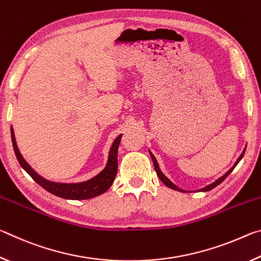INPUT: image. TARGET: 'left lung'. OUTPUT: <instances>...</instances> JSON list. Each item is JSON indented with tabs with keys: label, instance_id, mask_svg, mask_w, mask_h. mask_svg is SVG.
<instances>
[{
	"label": "left lung",
	"instance_id": "1",
	"mask_svg": "<svg viewBox=\"0 0 261 261\" xmlns=\"http://www.w3.org/2000/svg\"><path fill=\"white\" fill-rule=\"evenodd\" d=\"M245 152V151H244ZM244 152H243L242 154H241V156L237 159V161H236V163L235 165H233V167L231 168V169H229L226 174H224L222 177H220L218 180H215L214 183H212V184H210V185H207L206 188H204V189H201V191H210V190H212V189H214L215 187H218V185L220 184V183H222L224 179H226L228 176H229V174L231 173V171L233 170V168H235L236 166H237V163L241 161V159L243 158V155H244ZM151 156H152V160H153V165H154V168H155V171H156V175H158V177L160 178L163 183H165L168 188H170V189H173V190H176V191H182L183 192V190H180V189H178L177 187H176L175 184H173L170 182L169 179H168L165 175H163L162 173H161V170H160V168H159V165H158V162H156V160H155V158L153 156V154L151 153Z\"/></svg>",
	"mask_w": 261,
	"mask_h": 261
}]
</instances>
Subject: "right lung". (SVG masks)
Returning <instances> with one entry per match:
<instances>
[{
    "label": "right lung",
    "mask_w": 261,
    "mask_h": 261,
    "mask_svg": "<svg viewBox=\"0 0 261 261\" xmlns=\"http://www.w3.org/2000/svg\"><path fill=\"white\" fill-rule=\"evenodd\" d=\"M122 136H118L115 139L112 148L109 152V158L107 166L105 169L101 171L99 175H96L90 180L83 183H74V184H63V183H55L47 180L40 175H38L35 171L29 166V163L24 160V158L21 156L18 147H17V143L15 139L14 130L11 127V139L12 145H14V151L17 156V160L20 163V166L24 168L31 177H32L35 182H37L40 187H42L48 192L55 194L57 197L64 198V199H72V200H83V199H90L102 194L103 192L107 191L110 188V185L113 184L115 176L117 174V151L118 146H120Z\"/></svg>",
    "instance_id": "right-lung-1"
}]
</instances>
